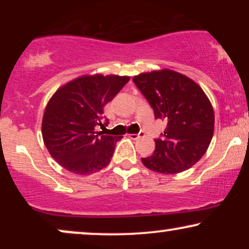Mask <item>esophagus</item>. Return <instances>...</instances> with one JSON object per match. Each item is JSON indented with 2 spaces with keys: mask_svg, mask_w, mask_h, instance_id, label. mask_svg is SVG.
Instances as JSON below:
<instances>
[{
  "mask_svg": "<svg viewBox=\"0 0 249 249\" xmlns=\"http://www.w3.org/2000/svg\"><path fill=\"white\" fill-rule=\"evenodd\" d=\"M142 136H144V132H141L138 134H134V133H128L127 134L128 138H131V139H139V138H142Z\"/></svg>",
  "mask_w": 249,
  "mask_h": 249,
  "instance_id": "1",
  "label": "esophagus"
}]
</instances>
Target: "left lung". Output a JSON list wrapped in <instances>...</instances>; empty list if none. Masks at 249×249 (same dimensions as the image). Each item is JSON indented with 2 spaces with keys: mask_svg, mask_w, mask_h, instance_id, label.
Listing matches in <instances>:
<instances>
[{
  "mask_svg": "<svg viewBox=\"0 0 249 249\" xmlns=\"http://www.w3.org/2000/svg\"><path fill=\"white\" fill-rule=\"evenodd\" d=\"M154 117L167 123L152 156L142 158L148 170L176 174L191 168L206 153L214 132V111L199 84L174 70L161 69L133 77Z\"/></svg>",
  "mask_w": 249,
  "mask_h": 249,
  "instance_id": "1",
  "label": "left lung"
}]
</instances>
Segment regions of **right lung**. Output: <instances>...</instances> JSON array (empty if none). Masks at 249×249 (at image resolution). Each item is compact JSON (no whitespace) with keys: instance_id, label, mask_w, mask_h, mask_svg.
<instances>
[{"instance_id":"obj_1","label":"right lung","mask_w":249,"mask_h":249,"mask_svg":"<svg viewBox=\"0 0 249 249\" xmlns=\"http://www.w3.org/2000/svg\"><path fill=\"white\" fill-rule=\"evenodd\" d=\"M130 81L128 76L83 75L57 89L44 108L42 137L55 160L79 176H89L110 164L116 142L97 131L104 107Z\"/></svg>"}]
</instances>
